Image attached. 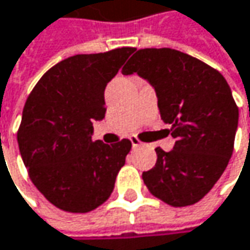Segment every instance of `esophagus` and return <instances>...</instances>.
Listing matches in <instances>:
<instances>
[{
	"label": "esophagus",
	"instance_id": "34e87169",
	"mask_svg": "<svg viewBox=\"0 0 250 250\" xmlns=\"http://www.w3.org/2000/svg\"><path fill=\"white\" fill-rule=\"evenodd\" d=\"M130 142H131V146H133V147H139V146H142V145H143V143H142L136 136H131V137H130Z\"/></svg>",
	"mask_w": 250,
	"mask_h": 250
}]
</instances>
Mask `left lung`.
Listing matches in <instances>:
<instances>
[{
    "label": "left lung",
    "mask_w": 250,
    "mask_h": 250,
    "mask_svg": "<svg viewBox=\"0 0 250 250\" xmlns=\"http://www.w3.org/2000/svg\"><path fill=\"white\" fill-rule=\"evenodd\" d=\"M123 74L154 87L162 120L176 139L142 177L148 192L173 208L190 206L215 186L233 153L239 110L225 77L206 62L171 48H143Z\"/></svg>",
    "instance_id": "left-lung-1"
}]
</instances>
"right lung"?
I'll list each match as a JSON object with an SVG mask.
<instances>
[{"label": "right lung", "instance_id": "right-lung-1", "mask_svg": "<svg viewBox=\"0 0 250 250\" xmlns=\"http://www.w3.org/2000/svg\"><path fill=\"white\" fill-rule=\"evenodd\" d=\"M133 47L77 54L51 67L30 93L17 133L34 186L56 208L87 213L113 192L131 142H93V120L105 114L104 88Z\"/></svg>", "mask_w": 250, "mask_h": 250}]
</instances>
